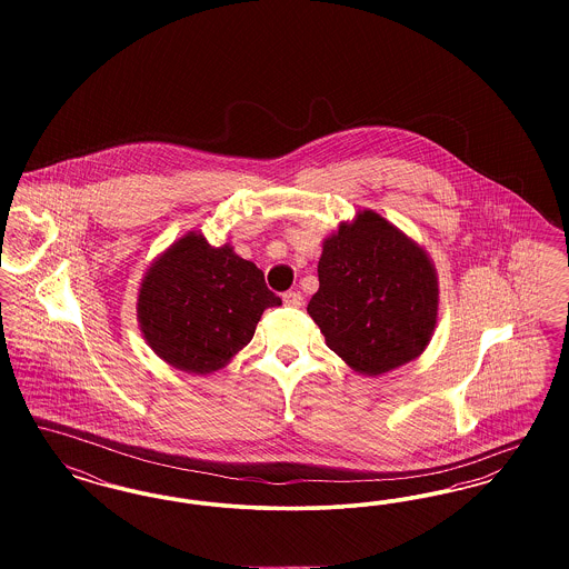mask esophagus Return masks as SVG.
Segmentation results:
<instances>
[{
  "instance_id": "obj_1",
  "label": "esophagus",
  "mask_w": 569,
  "mask_h": 569,
  "mask_svg": "<svg viewBox=\"0 0 569 569\" xmlns=\"http://www.w3.org/2000/svg\"><path fill=\"white\" fill-rule=\"evenodd\" d=\"M281 298H283V302L288 307H300L302 305V295L298 290H290V292H286Z\"/></svg>"
}]
</instances>
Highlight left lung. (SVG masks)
I'll list each match as a JSON object with an SVG mask.
<instances>
[{
  "mask_svg": "<svg viewBox=\"0 0 569 569\" xmlns=\"http://www.w3.org/2000/svg\"><path fill=\"white\" fill-rule=\"evenodd\" d=\"M320 290L307 311L326 346L367 376L397 369L429 346L437 277L427 253L373 211L325 241Z\"/></svg>",
  "mask_w": 569,
  "mask_h": 569,
  "instance_id": "8db88e82",
  "label": "left lung"
}]
</instances>
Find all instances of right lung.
Wrapping results in <instances>:
<instances>
[{
    "label": "right lung",
    "instance_id": "obj_1",
    "mask_svg": "<svg viewBox=\"0 0 569 569\" xmlns=\"http://www.w3.org/2000/svg\"><path fill=\"white\" fill-rule=\"evenodd\" d=\"M281 305L264 272L230 244L191 232L142 279L138 320L151 350L188 373H211L251 341L267 307Z\"/></svg>",
    "mask_w": 569,
    "mask_h": 569
}]
</instances>
